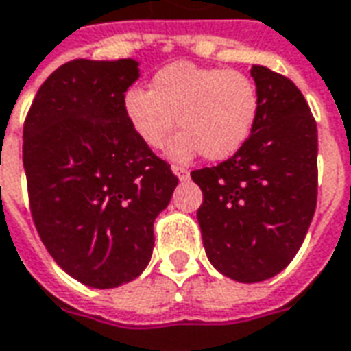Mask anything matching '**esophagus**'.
Returning <instances> with one entry per match:
<instances>
[{"label":"esophagus","mask_w":351,"mask_h":351,"mask_svg":"<svg viewBox=\"0 0 351 351\" xmlns=\"http://www.w3.org/2000/svg\"><path fill=\"white\" fill-rule=\"evenodd\" d=\"M173 173H175L176 178H178L180 182H186V180L190 178V171L184 167H178V165H175V167H173Z\"/></svg>","instance_id":"1"}]
</instances>
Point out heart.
<instances>
[{
  "label": "heart",
  "mask_w": 351,
  "mask_h": 351,
  "mask_svg": "<svg viewBox=\"0 0 351 351\" xmlns=\"http://www.w3.org/2000/svg\"><path fill=\"white\" fill-rule=\"evenodd\" d=\"M258 108L249 75L193 62L165 66L152 77L150 90L131 87L123 95L125 119L148 148H161L178 125L167 148L173 161L199 154L209 161L232 158L249 141Z\"/></svg>",
  "instance_id": "1"
}]
</instances>
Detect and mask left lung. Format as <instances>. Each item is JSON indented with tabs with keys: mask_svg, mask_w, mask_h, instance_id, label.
<instances>
[{
	"mask_svg": "<svg viewBox=\"0 0 351 351\" xmlns=\"http://www.w3.org/2000/svg\"><path fill=\"white\" fill-rule=\"evenodd\" d=\"M258 117L249 141L217 167L193 171L207 258L226 278L258 283L300 249L317 203V125L295 83L252 66Z\"/></svg>",
	"mask_w": 351,
	"mask_h": 351,
	"instance_id": "1",
	"label": "left lung"
}]
</instances>
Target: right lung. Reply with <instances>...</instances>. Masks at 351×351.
I'll list each match as a JSON object with an SVG mask.
<instances>
[{
    "instance_id": "1",
    "label": "right lung",
    "mask_w": 351,
    "mask_h": 351,
    "mask_svg": "<svg viewBox=\"0 0 351 351\" xmlns=\"http://www.w3.org/2000/svg\"><path fill=\"white\" fill-rule=\"evenodd\" d=\"M141 62L72 60L39 87L24 123L22 161L32 217L49 254L93 289H114L146 269L154 220L178 178L138 141L123 95Z\"/></svg>"
}]
</instances>
